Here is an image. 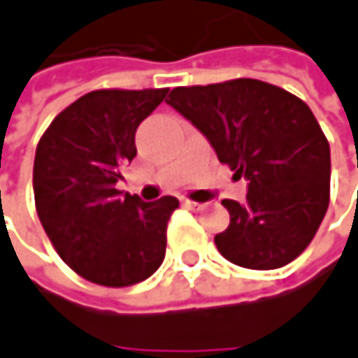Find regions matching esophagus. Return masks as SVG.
I'll use <instances>...</instances> for the list:
<instances>
[{"mask_svg": "<svg viewBox=\"0 0 358 358\" xmlns=\"http://www.w3.org/2000/svg\"><path fill=\"white\" fill-rule=\"evenodd\" d=\"M182 205L186 207V209H192V211H201L205 205H201V203H194V201H188V199H184L182 201Z\"/></svg>", "mask_w": 358, "mask_h": 358, "instance_id": "34e87169", "label": "esophagus"}]
</instances>
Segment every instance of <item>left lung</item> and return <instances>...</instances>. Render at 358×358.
<instances>
[{
    "label": "left lung",
    "instance_id": "obj_1",
    "mask_svg": "<svg viewBox=\"0 0 358 358\" xmlns=\"http://www.w3.org/2000/svg\"><path fill=\"white\" fill-rule=\"evenodd\" d=\"M248 182L245 201L225 199L229 225L215 245L229 262L273 271L313 240L330 201V145L309 106L260 80L174 87L166 100Z\"/></svg>",
    "mask_w": 358,
    "mask_h": 358
}]
</instances>
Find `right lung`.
Wrapping results in <instances>:
<instances>
[{
    "label": "right lung",
    "instance_id": "obj_1",
    "mask_svg": "<svg viewBox=\"0 0 358 358\" xmlns=\"http://www.w3.org/2000/svg\"><path fill=\"white\" fill-rule=\"evenodd\" d=\"M168 90H98L59 114L34 155L38 219L63 262L104 287L151 276L166 256L176 196L153 203L116 190L137 155V127Z\"/></svg>",
    "mask_w": 358,
    "mask_h": 358
}]
</instances>
